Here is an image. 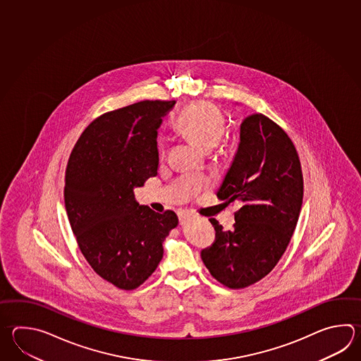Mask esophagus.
I'll use <instances>...</instances> for the list:
<instances>
[{"label":"esophagus","mask_w":361,"mask_h":361,"mask_svg":"<svg viewBox=\"0 0 361 361\" xmlns=\"http://www.w3.org/2000/svg\"><path fill=\"white\" fill-rule=\"evenodd\" d=\"M190 216H192V214H189L188 211H183V212L180 214V216H178V217H180V224H184L185 221L188 220Z\"/></svg>","instance_id":"1"}]
</instances>
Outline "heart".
<instances>
[{"label":"heart","mask_w":361,"mask_h":361,"mask_svg":"<svg viewBox=\"0 0 361 361\" xmlns=\"http://www.w3.org/2000/svg\"><path fill=\"white\" fill-rule=\"evenodd\" d=\"M177 126L206 147H214L220 142L225 133V117L214 104L199 102L190 104L180 113ZM157 150L163 159L169 153V140L159 135L157 139Z\"/></svg>","instance_id":"heart-1"}]
</instances>
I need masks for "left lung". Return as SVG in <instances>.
<instances>
[{"label": "left lung", "mask_w": 361, "mask_h": 361, "mask_svg": "<svg viewBox=\"0 0 361 361\" xmlns=\"http://www.w3.org/2000/svg\"><path fill=\"white\" fill-rule=\"evenodd\" d=\"M217 198L239 200L235 224L209 219L214 243L200 252L209 274L230 289L250 287L279 262L295 233L303 198L301 162L287 133L262 113L245 117L240 142Z\"/></svg>", "instance_id": "obj_1"}]
</instances>
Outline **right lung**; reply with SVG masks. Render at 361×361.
Instances as JSON below:
<instances>
[{"label": "right lung", "instance_id": "obj_1", "mask_svg": "<svg viewBox=\"0 0 361 361\" xmlns=\"http://www.w3.org/2000/svg\"><path fill=\"white\" fill-rule=\"evenodd\" d=\"M176 102L145 100L104 113L81 133L66 169L64 200L83 257L113 286L133 290L155 271L178 220L140 206L133 188L157 176V130Z\"/></svg>", "mask_w": 361, "mask_h": 361}]
</instances>
